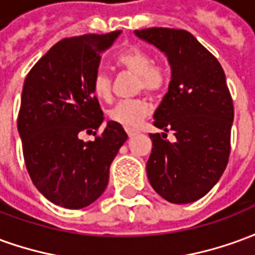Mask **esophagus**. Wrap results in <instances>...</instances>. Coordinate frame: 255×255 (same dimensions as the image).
<instances>
[{"label": "esophagus", "mask_w": 255, "mask_h": 255, "mask_svg": "<svg viewBox=\"0 0 255 255\" xmlns=\"http://www.w3.org/2000/svg\"><path fill=\"white\" fill-rule=\"evenodd\" d=\"M127 133H128V136H129V138H132V136H135V135L138 133V131H136V129H131V128H128Z\"/></svg>", "instance_id": "1"}]
</instances>
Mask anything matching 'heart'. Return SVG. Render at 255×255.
I'll return each instance as SVG.
<instances>
[{
    "label": "heart",
    "mask_w": 255,
    "mask_h": 255,
    "mask_svg": "<svg viewBox=\"0 0 255 255\" xmlns=\"http://www.w3.org/2000/svg\"><path fill=\"white\" fill-rule=\"evenodd\" d=\"M117 67L136 75L135 87L136 91L147 93L150 95L161 94L169 83V68L164 61H153L147 50L140 47H129L119 53L116 57ZM93 93L102 101L112 98V82L108 73L104 71L95 72L91 82ZM151 106L144 98H135L119 102L109 111V119L126 128H133L140 120L149 116Z\"/></svg>",
    "instance_id": "1"
}]
</instances>
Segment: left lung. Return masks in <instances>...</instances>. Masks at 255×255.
<instances>
[{
    "label": "left lung",
    "instance_id": "8db88e82",
    "mask_svg": "<svg viewBox=\"0 0 255 255\" xmlns=\"http://www.w3.org/2000/svg\"><path fill=\"white\" fill-rule=\"evenodd\" d=\"M135 34L165 53L172 68L153 124L172 130L177 140L164 139L165 132L150 133L149 182L168 202H194L219 182L230 158L234 104L224 69L186 30L153 27Z\"/></svg>",
    "mask_w": 255,
    "mask_h": 255
}]
</instances>
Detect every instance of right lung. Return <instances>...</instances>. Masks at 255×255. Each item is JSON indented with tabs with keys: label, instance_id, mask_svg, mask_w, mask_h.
<instances>
[{
	"label": "right lung",
	"instance_id": "1",
	"mask_svg": "<svg viewBox=\"0 0 255 255\" xmlns=\"http://www.w3.org/2000/svg\"><path fill=\"white\" fill-rule=\"evenodd\" d=\"M119 34L61 39L25 76L17 116L25 168L42 195L63 208H86L102 195L128 138L115 122L98 135L104 112L91 87L101 52ZM80 132H93L96 140L84 142Z\"/></svg>",
	"mask_w": 255,
	"mask_h": 255
}]
</instances>
